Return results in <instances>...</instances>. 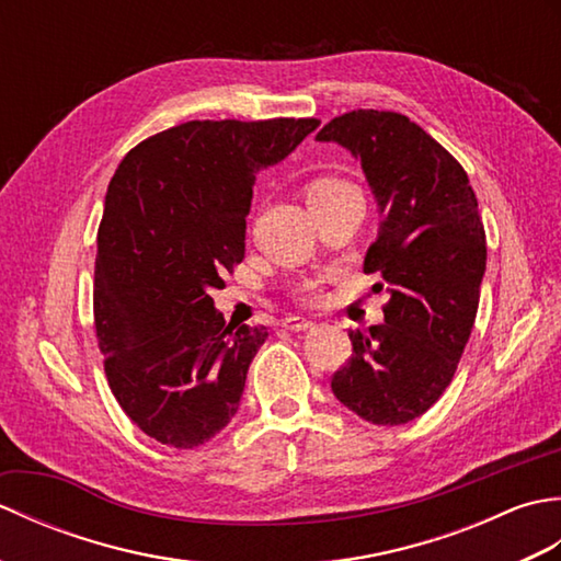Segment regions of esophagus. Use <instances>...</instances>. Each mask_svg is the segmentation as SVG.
Instances as JSON below:
<instances>
[{
	"label": "esophagus",
	"instance_id": "1",
	"mask_svg": "<svg viewBox=\"0 0 561 561\" xmlns=\"http://www.w3.org/2000/svg\"><path fill=\"white\" fill-rule=\"evenodd\" d=\"M282 328H284V330H291V332H301V330L313 328V320H306V318H299V316H289V318L282 323Z\"/></svg>",
	"mask_w": 561,
	"mask_h": 561
}]
</instances>
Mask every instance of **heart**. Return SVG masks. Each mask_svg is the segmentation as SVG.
Returning a JSON list of instances; mask_svg holds the SVG:
<instances>
[{
    "label": "heart",
    "mask_w": 561,
    "mask_h": 561,
    "mask_svg": "<svg viewBox=\"0 0 561 561\" xmlns=\"http://www.w3.org/2000/svg\"><path fill=\"white\" fill-rule=\"evenodd\" d=\"M350 190H356L354 185H350L347 181H340V178H318L306 190V197L308 199H318V197H330V195H340V193H350ZM301 299L306 304H318L323 299V291L318 289V284H306Z\"/></svg>",
    "instance_id": "obj_1"
}]
</instances>
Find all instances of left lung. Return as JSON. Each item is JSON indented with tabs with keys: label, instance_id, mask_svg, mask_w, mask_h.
<instances>
[{
	"label": "left lung",
	"instance_id": "8db88e82",
	"mask_svg": "<svg viewBox=\"0 0 561 561\" xmlns=\"http://www.w3.org/2000/svg\"><path fill=\"white\" fill-rule=\"evenodd\" d=\"M362 161L378 202L364 272L390 294L383 323L350 330L352 356L332 392L362 420L408 424L444 396L470 340L486 238L468 173L410 117L352 111L316 135Z\"/></svg>",
	"mask_w": 561,
	"mask_h": 561
}]
</instances>
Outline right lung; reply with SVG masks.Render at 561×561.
Returning <instances> with one entry per match:
<instances>
[{
	"instance_id": "obj_1",
	"label": "right lung",
	"mask_w": 561,
	"mask_h": 561,
	"mask_svg": "<svg viewBox=\"0 0 561 561\" xmlns=\"http://www.w3.org/2000/svg\"><path fill=\"white\" fill-rule=\"evenodd\" d=\"M318 125L193 121L117 165L99 226L93 320L115 400L159 444L202 446L238 410L267 328L226 323L209 291L245 255L257 171Z\"/></svg>"
}]
</instances>
